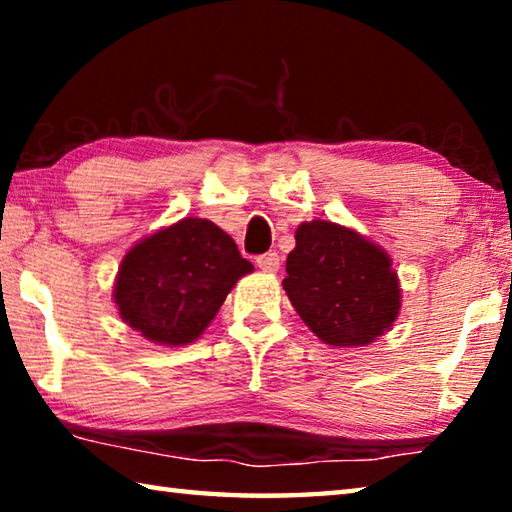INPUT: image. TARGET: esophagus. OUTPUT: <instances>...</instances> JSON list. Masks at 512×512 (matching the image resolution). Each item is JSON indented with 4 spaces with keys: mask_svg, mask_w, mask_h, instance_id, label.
Returning a JSON list of instances; mask_svg holds the SVG:
<instances>
[{
    "mask_svg": "<svg viewBox=\"0 0 512 512\" xmlns=\"http://www.w3.org/2000/svg\"><path fill=\"white\" fill-rule=\"evenodd\" d=\"M257 266L266 273H275L280 268V255L277 253H266L262 257H257Z\"/></svg>",
    "mask_w": 512,
    "mask_h": 512,
    "instance_id": "obj_1",
    "label": "esophagus"
}]
</instances>
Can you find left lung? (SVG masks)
Masks as SVG:
<instances>
[{
  "label": "left lung",
  "mask_w": 512,
  "mask_h": 512,
  "mask_svg": "<svg viewBox=\"0 0 512 512\" xmlns=\"http://www.w3.org/2000/svg\"><path fill=\"white\" fill-rule=\"evenodd\" d=\"M282 287L311 332L336 348L377 341L402 307L400 280L386 250L332 221L298 225Z\"/></svg>",
  "instance_id": "obj_1"
}]
</instances>
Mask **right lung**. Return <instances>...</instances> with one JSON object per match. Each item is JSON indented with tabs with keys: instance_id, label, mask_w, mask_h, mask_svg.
I'll return each instance as SVG.
<instances>
[{
	"instance_id": "obj_1",
	"label": "right lung",
	"mask_w": 512,
	"mask_h": 512,
	"mask_svg": "<svg viewBox=\"0 0 512 512\" xmlns=\"http://www.w3.org/2000/svg\"><path fill=\"white\" fill-rule=\"evenodd\" d=\"M253 264L230 235L207 219L185 216L144 237L121 259L115 305L124 323L151 343H194Z\"/></svg>"
}]
</instances>
